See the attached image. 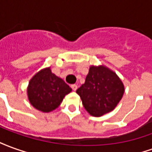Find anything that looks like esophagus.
I'll list each match as a JSON object with an SVG mask.
<instances>
[{"label": "esophagus", "instance_id": "obj_1", "mask_svg": "<svg viewBox=\"0 0 152 152\" xmlns=\"http://www.w3.org/2000/svg\"><path fill=\"white\" fill-rule=\"evenodd\" d=\"M71 87H72V90H74V91H76V89H77V86L75 85V84H74V85H72Z\"/></svg>", "mask_w": 152, "mask_h": 152}]
</instances>
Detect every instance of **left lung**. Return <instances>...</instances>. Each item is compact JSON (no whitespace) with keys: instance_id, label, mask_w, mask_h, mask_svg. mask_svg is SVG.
Here are the masks:
<instances>
[{"instance_id":"obj_1","label":"left lung","mask_w":152,"mask_h":152,"mask_svg":"<svg viewBox=\"0 0 152 152\" xmlns=\"http://www.w3.org/2000/svg\"><path fill=\"white\" fill-rule=\"evenodd\" d=\"M123 83L117 75L103 66L89 67L86 82L77 89L82 104L93 116L112 112L124 94Z\"/></svg>"}]
</instances>
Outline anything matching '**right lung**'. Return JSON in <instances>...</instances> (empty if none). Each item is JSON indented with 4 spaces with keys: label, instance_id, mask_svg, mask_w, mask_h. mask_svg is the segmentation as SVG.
Returning a JSON list of instances; mask_svg holds the SVG:
<instances>
[{
    "label": "right lung",
    "instance_id": "1",
    "mask_svg": "<svg viewBox=\"0 0 152 152\" xmlns=\"http://www.w3.org/2000/svg\"><path fill=\"white\" fill-rule=\"evenodd\" d=\"M72 91L64 80L51 72L50 67L36 74L28 88L30 103L39 111L50 112L60 105L63 98Z\"/></svg>",
    "mask_w": 152,
    "mask_h": 152
}]
</instances>
